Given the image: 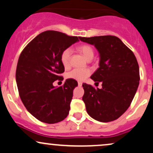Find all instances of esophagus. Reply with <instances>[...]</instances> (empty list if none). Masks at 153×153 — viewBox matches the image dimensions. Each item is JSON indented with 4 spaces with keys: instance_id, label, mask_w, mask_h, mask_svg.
<instances>
[{
    "instance_id": "obj_1",
    "label": "esophagus",
    "mask_w": 153,
    "mask_h": 153,
    "mask_svg": "<svg viewBox=\"0 0 153 153\" xmlns=\"http://www.w3.org/2000/svg\"><path fill=\"white\" fill-rule=\"evenodd\" d=\"M82 82H78V85H79V86H81V85H82Z\"/></svg>"
}]
</instances>
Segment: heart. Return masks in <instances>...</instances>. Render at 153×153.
I'll return each instance as SVG.
<instances>
[{
    "label": "heart",
    "mask_w": 153,
    "mask_h": 153,
    "mask_svg": "<svg viewBox=\"0 0 153 153\" xmlns=\"http://www.w3.org/2000/svg\"><path fill=\"white\" fill-rule=\"evenodd\" d=\"M78 51L88 60H91L94 56V50L91 45L84 44L78 47ZM72 56V50L71 48H65L62 50L60 54V61L62 65L67 68L71 65V59ZM91 71L90 69H81V68H75L72 70L67 74V78L74 79L78 81H82L86 79L91 75Z\"/></svg>",
    "instance_id": "obj_1"
}]
</instances>
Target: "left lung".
Returning <instances> with one entry per match:
<instances>
[{
    "instance_id": "8db88e82",
    "label": "left lung",
    "mask_w": 153,
    "mask_h": 153,
    "mask_svg": "<svg viewBox=\"0 0 153 153\" xmlns=\"http://www.w3.org/2000/svg\"><path fill=\"white\" fill-rule=\"evenodd\" d=\"M80 39L94 45L100 54V67L91 78L98 85L101 82L102 88L82 84L88 114L101 122L116 120L127 110L137 90L140 78L136 57L117 36H80Z\"/></svg>"
}]
</instances>
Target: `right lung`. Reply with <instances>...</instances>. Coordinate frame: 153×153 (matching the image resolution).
<instances>
[{"label":"right lung","instance_id":"right-lung-1","mask_svg":"<svg viewBox=\"0 0 153 153\" xmlns=\"http://www.w3.org/2000/svg\"><path fill=\"white\" fill-rule=\"evenodd\" d=\"M78 38L57 31H44L33 39L19 56L16 72L19 96L28 111L40 122L55 124L69 114L78 82L67 79L57 88L52 83L63 79L61 52L79 41Z\"/></svg>","mask_w":153,"mask_h":153}]
</instances>
